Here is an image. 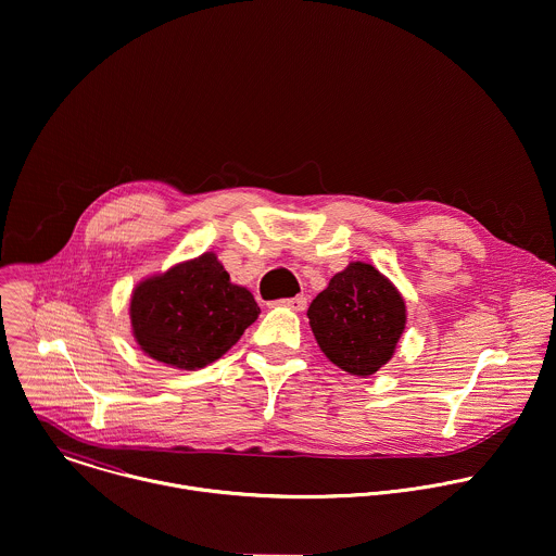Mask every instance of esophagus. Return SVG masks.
Wrapping results in <instances>:
<instances>
[{"instance_id":"34e87169","label":"esophagus","mask_w":556,"mask_h":556,"mask_svg":"<svg viewBox=\"0 0 556 556\" xmlns=\"http://www.w3.org/2000/svg\"><path fill=\"white\" fill-rule=\"evenodd\" d=\"M273 305H279V307H288V309H294V312H303L305 305H307V299L305 296H292V299H281V301H275Z\"/></svg>"}]
</instances>
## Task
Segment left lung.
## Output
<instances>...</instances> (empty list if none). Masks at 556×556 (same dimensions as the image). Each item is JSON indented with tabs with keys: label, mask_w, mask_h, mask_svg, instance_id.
Listing matches in <instances>:
<instances>
[{
	"label": "left lung",
	"mask_w": 556,
	"mask_h": 556,
	"mask_svg": "<svg viewBox=\"0 0 556 556\" xmlns=\"http://www.w3.org/2000/svg\"><path fill=\"white\" fill-rule=\"evenodd\" d=\"M307 318L329 362L368 378L393 357L406 327V303L378 268L351 262L312 301Z\"/></svg>",
	"instance_id": "left-lung-1"
}]
</instances>
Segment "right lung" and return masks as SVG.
<instances>
[{
	"instance_id": "1",
	"label": "right lung",
	"mask_w": 556,
	"mask_h": 556,
	"mask_svg": "<svg viewBox=\"0 0 556 556\" xmlns=\"http://www.w3.org/2000/svg\"><path fill=\"white\" fill-rule=\"evenodd\" d=\"M257 316L253 294L231 283L216 253L139 281L130 296V325L139 349L185 371L223 357Z\"/></svg>"
}]
</instances>
